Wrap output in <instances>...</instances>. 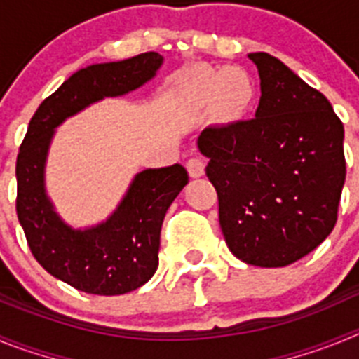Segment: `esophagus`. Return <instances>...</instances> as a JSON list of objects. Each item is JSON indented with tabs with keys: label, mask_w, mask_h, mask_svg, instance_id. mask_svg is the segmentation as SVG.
<instances>
[{
	"label": "esophagus",
	"mask_w": 359,
	"mask_h": 359,
	"mask_svg": "<svg viewBox=\"0 0 359 359\" xmlns=\"http://www.w3.org/2000/svg\"><path fill=\"white\" fill-rule=\"evenodd\" d=\"M187 169H189V174L192 177H201L205 174V160L201 156L190 158L187 161Z\"/></svg>",
	"instance_id": "obj_1"
}]
</instances>
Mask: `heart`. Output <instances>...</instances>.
<instances>
[{
	"instance_id": "heart-1",
	"label": "heart",
	"mask_w": 359,
	"mask_h": 359,
	"mask_svg": "<svg viewBox=\"0 0 359 359\" xmlns=\"http://www.w3.org/2000/svg\"><path fill=\"white\" fill-rule=\"evenodd\" d=\"M231 79V72L230 69H221V72H207L205 73V86H207V90H214L217 88L219 84H224L226 81ZM244 81H248V79L244 77Z\"/></svg>"
}]
</instances>
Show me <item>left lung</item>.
<instances>
[{
	"instance_id": "8db88e82",
	"label": "left lung",
	"mask_w": 359,
	"mask_h": 359,
	"mask_svg": "<svg viewBox=\"0 0 359 359\" xmlns=\"http://www.w3.org/2000/svg\"><path fill=\"white\" fill-rule=\"evenodd\" d=\"M248 57L261 77L255 116L207 128L198 147L208 158L230 252L246 264L282 268L334 228L345 183L344 123L277 57Z\"/></svg>"
}]
</instances>
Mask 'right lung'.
<instances>
[{
  "mask_svg": "<svg viewBox=\"0 0 359 359\" xmlns=\"http://www.w3.org/2000/svg\"><path fill=\"white\" fill-rule=\"evenodd\" d=\"M163 57L147 52L75 72L28 123L15 163L19 224L36 261L52 277L91 294L138 290L158 269L160 230L189 183L182 163L136 172L116 208L91 226H73L46 190V161L59 126L104 98L122 97L156 77Z\"/></svg>",
  "mask_w": 359,
  "mask_h": 359,
  "instance_id": "1",
  "label": "right lung"
}]
</instances>
